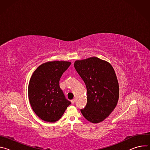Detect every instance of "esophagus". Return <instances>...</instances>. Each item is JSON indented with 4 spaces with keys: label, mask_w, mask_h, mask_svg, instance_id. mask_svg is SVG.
<instances>
[{
    "label": "esophagus",
    "mask_w": 150,
    "mask_h": 150,
    "mask_svg": "<svg viewBox=\"0 0 150 150\" xmlns=\"http://www.w3.org/2000/svg\"><path fill=\"white\" fill-rule=\"evenodd\" d=\"M75 99L72 100H71V103H72V104H74L75 103Z\"/></svg>",
    "instance_id": "1"
}]
</instances>
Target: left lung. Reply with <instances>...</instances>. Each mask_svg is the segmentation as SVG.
<instances>
[{"instance_id":"1","label":"left lung","mask_w":150,"mask_h":150,"mask_svg":"<svg viewBox=\"0 0 150 150\" xmlns=\"http://www.w3.org/2000/svg\"><path fill=\"white\" fill-rule=\"evenodd\" d=\"M74 67L87 90V103L81 112L89 122L98 123L115 109L119 97V88L114 69L110 64L93 57L76 60Z\"/></svg>"}]
</instances>
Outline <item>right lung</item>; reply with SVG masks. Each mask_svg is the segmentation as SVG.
Here are the masks:
<instances>
[{"instance_id": "add662e5", "label": "right lung", "mask_w": 150, "mask_h": 150, "mask_svg": "<svg viewBox=\"0 0 150 150\" xmlns=\"http://www.w3.org/2000/svg\"><path fill=\"white\" fill-rule=\"evenodd\" d=\"M67 61L48 62L39 66L28 85V98L35 113L42 120L55 122L71 104L59 86L63 74L71 65Z\"/></svg>"}]
</instances>
